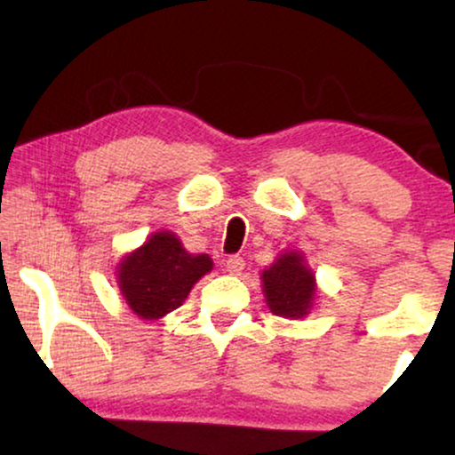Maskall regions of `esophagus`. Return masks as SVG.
I'll use <instances>...</instances> for the list:
<instances>
[{
  "mask_svg": "<svg viewBox=\"0 0 455 455\" xmlns=\"http://www.w3.org/2000/svg\"><path fill=\"white\" fill-rule=\"evenodd\" d=\"M243 267H245V259L241 255H230L227 259V272L228 274H241Z\"/></svg>",
  "mask_w": 455,
  "mask_h": 455,
  "instance_id": "34e87169",
  "label": "esophagus"
}]
</instances>
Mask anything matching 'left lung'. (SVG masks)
<instances>
[{"instance_id": "left-lung-1", "label": "left lung", "mask_w": 455, "mask_h": 455, "mask_svg": "<svg viewBox=\"0 0 455 455\" xmlns=\"http://www.w3.org/2000/svg\"><path fill=\"white\" fill-rule=\"evenodd\" d=\"M264 297L274 315L305 317L315 299V276L299 251H286L261 272Z\"/></svg>"}]
</instances>
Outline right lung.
Returning a JSON list of instances; mask_svg holds the SVG:
<instances>
[{
    "mask_svg": "<svg viewBox=\"0 0 455 455\" xmlns=\"http://www.w3.org/2000/svg\"><path fill=\"white\" fill-rule=\"evenodd\" d=\"M210 270V255L185 251L175 235L161 230L121 259L117 283L130 309L150 322L181 307L194 284Z\"/></svg>",
    "mask_w": 455,
    "mask_h": 455,
    "instance_id": "add662e5",
    "label": "right lung"
}]
</instances>
